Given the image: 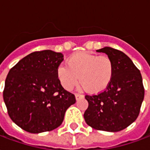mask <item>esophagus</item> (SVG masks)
Here are the masks:
<instances>
[{
  "mask_svg": "<svg viewBox=\"0 0 150 150\" xmlns=\"http://www.w3.org/2000/svg\"><path fill=\"white\" fill-rule=\"evenodd\" d=\"M83 98V95H80V94H76L75 95V98H76V100H79V98Z\"/></svg>",
  "mask_w": 150,
  "mask_h": 150,
  "instance_id": "1",
  "label": "esophagus"
}]
</instances>
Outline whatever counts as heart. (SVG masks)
Here are the masks:
<instances>
[{
  "instance_id": "b5f03b06",
  "label": "heart",
  "mask_w": 150,
  "mask_h": 150,
  "mask_svg": "<svg viewBox=\"0 0 150 150\" xmlns=\"http://www.w3.org/2000/svg\"><path fill=\"white\" fill-rule=\"evenodd\" d=\"M67 66L57 68V77L64 89L71 90L79 82L86 91L100 93L110 83L115 65L109 56L90 52L75 53L67 61Z\"/></svg>"
}]
</instances>
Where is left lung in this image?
<instances>
[{
	"label": "left lung",
	"instance_id": "1",
	"mask_svg": "<svg viewBox=\"0 0 150 150\" xmlns=\"http://www.w3.org/2000/svg\"><path fill=\"white\" fill-rule=\"evenodd\" d=\"M106 53L115 65L110 83L98 95H86L88 108L84 119L98 130L117 132L137 119L144 99L142 77L133 61L121 51L110 47L97 50Z\"/></svg>",
	"mask_w": 150,
	"mask_h": 150
}]
</instances>
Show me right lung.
I'll return each instance as SVG.
<instances>
[{
  "label": "right lung",
  "instance_id": "1",
  "mask_svg": "<svg viewBox=\"0 0 150 150\" xmlns=\"http://www.w3.org/2000/svg\"><path fill=\"white\" fill-rule=\"evenodd\" d=\"M60 52H35L10 69L3 98L14 123L32 134L51 131L60 126L75 95L67 91L57 77L64 60Z\"/></svg>",
  "mask_w": 150,
  "mask_h": 150
}]
</instances>
